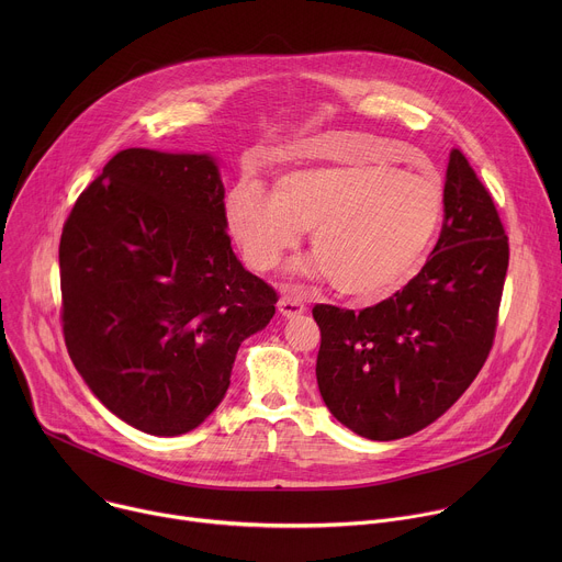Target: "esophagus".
<instances>
[{
	"label": "esophagus",
	"mask_w": 562,
	"mask_h": 562,
	"mask_svg": "<svg viewBox=\"0 0 562 562\" xmlns=\"http://www.w3.org/2000/svg\"><path fill=\"white\" fill-rule=\"evenodd\" d=\"M278 311H280L284 317H295V315L304 313L306 306H304L302 300L291 297V295H284V297H280V302H278Z\"/></svg>",
	"instance_id": "obj_1"
}]
</instances>
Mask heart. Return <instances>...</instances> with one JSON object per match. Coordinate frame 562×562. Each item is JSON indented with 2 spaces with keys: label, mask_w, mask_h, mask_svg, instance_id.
Listing matches in <instances>:
<instances>
[{
  "label": "heart",
  "mask_w": 562,
  "mask_h": 562,
  "mask_svg": "<svg viewBox=\"0 0 562 562\" xmlns=\"http://www.w3.org/2000/svg\"><path fill=\"white\" fill-rule=\"evenodd\" d=\"M438 178L386 165L295 169L276 180L273 198L237 187L224 220L245 260L273 269L311 231V273H329L347 295L378 300L418 276L442 220Z\"/></svg>",
  "instance_id": "obj_1"
}]
</instances>
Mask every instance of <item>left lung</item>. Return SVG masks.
<instances>
[{
    "label": "left lung",
    "instance_id": "left-lung-1",
    "mask_svg": "<svg viewBox=\"0 0 562 562\" xmlns=\"http://www.w3.org/2000/svg\"><path fill=\"white\" fill-rule=\"evenodd\" d=\"M507 265L494 200L453 148L442 231L420 273L358 313L313 306L323 336L315 375L334 418L369 440H397L438 420L490 356Z\"/></svg>",
    "mask_w": 562,
    "mask_h": 562
}]
</instances>
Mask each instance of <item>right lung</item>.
I'll return each instance as SVG.
<instances>
[{
    "instance_id": "obj_1",
    "label": "right lung",
    "mask_w": 562,
    "mask_h": 562,
    "mask_svg": "<svg viewBox=\"0 0 562 562\" xmlns=\"http://www.w3.org/2000/svg\"><path fill=\"white\" fill-rule=\"evenodd\" d=\"M68 356L93 395L150 436L200 427L276 291L231 249L209 153L120 150L77 198L59 243Z\"/></svg>"
}]
</instances>
